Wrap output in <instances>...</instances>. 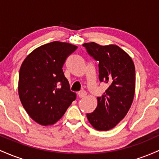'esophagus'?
I'll list each match as a JSON object with an SVG mask.
<instances>
[{"label":"esophagus","mask_w":159,"mask_h":159,"mask_svg":"<svg viewBox=\"0 0 159 159\" xmlns=\"http://www.w3.org/2000/svg\"><path fill=\"white\" fill-rule=\"evenodd\" d=\"M78 95L80 98H83V97H84V96H86V95H87V92L84 90H81V91H80V92L78 93Z\"/></svg>","instance_id":"esophagus-1"}]
</instances>
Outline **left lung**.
Returning a JSON list of instances; mask_svg holds the SVG:
<instances>
[{"mask_svg":"<svg viewBox=\"0 0 159 159\" xmlns=\"http://www.w3.org/2000/svg\"><path fill=\"white\" fill-rule=\"evenodd\" d=\"M87 52L98 62V78L108 87L93 112L87 117L93 128L107 131L116 126L129 111L135 90V68L132 58L116 45L102 46L95 43L83 44Z\"/></svg>","mask_w":159,"mask_h":159,"instance_id":"left-lung-1","label":"left lung"}]
</instances>
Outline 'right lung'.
<instances>
[{
    "mask_svg": "<svg viewBox=\"0 0 159 159\" xmlns=\"http://www.w3.org/2000/svg\"><path fill=\"white\" fill-rule=\"evenodd\" d=\"M75 45L55 41L36 48L19 70V95L24 108L43 125L57 122L76 98L70 90L63 66L77 49Z\"/></svg>",
    "mask_w": 159,
    "mask_h": 159,
    "instance_id": "right-lung-1",
    "label": "right lung"
}]
</instances>
